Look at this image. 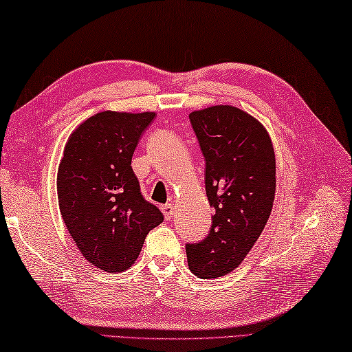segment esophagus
<instances>
[{"label":"esophagus","instance_id":"esophagus-1","mask_svg":"<svg viewBox=\"0 0 352 352\" xmlns=\"http://www.w3.org/2000/svg\"><path fill=\"white\" fill-rule=\"evenodd\" d=\"M162 212L164 214V218L169 221L172 216H174V206H172V204H164V206H162Z\"/></svg>","mask_w":352,"mask_h":352}]
</instances>
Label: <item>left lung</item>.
<instances>
[{
	"label": "left lung",
	"mask_w": 352,
	"mask_h": 352,
	"mask_svg": "<svg viewBox=\"0 0 352 352\" xmlns=\"http://www.w3.org/2000/svg\"><path fill=\"white\" fill-rule=\"evenodd\" d=\"M206 159V192L214 210L210 233L186 245L189 269L218 278L242 263L263 231L275 198V154L265 126L233 106L192 111Z\"/></svg>",
	"instance_id": "8db88e82"
}]
</instances>
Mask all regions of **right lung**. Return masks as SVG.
Here are the masks:
<instances>
[{
  "label": "right lung",
  "instance_id": "right-lung-1",
  "mask_svg": "<svg viewBox=\"0 0 352 352\" xmlns=\"http://www.w3.org/2000/svg\"><path fill=\"white\" fill-rule=\"evenodd\" d=\"M155 113L101 111L65 146L57 195L65 226L80 252L107 272L129 269L163 214L148 203L131 169L139 139Z\"/></svg>",
  "mask_w": 352,
  "mask_h": 352
}]
</instances>
